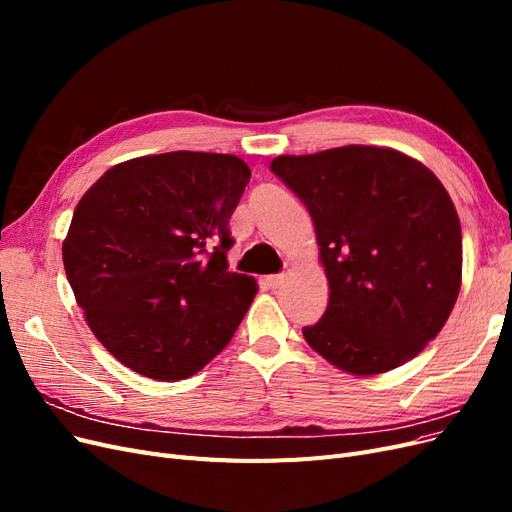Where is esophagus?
Segmentation results:
<instances>
[{
    "instance_id": "esophagus-1",
    "label": "esophagus",
    "mask_w": 512,
    "mask_h": 512,
    "mask_svg": "<svg viewBox=\"0 0 512 512\" xmlns=\"http://www.w3.org/2000/svg\"><path fill=\"white\" fill-rule=\"evenodd\" d=\"M284 282H286V275H269V277H267V284H269L271 290L282 288Z\"/></svg>"
}]
</instances>
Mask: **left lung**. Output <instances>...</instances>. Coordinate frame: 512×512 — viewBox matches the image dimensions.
Here are the masks:
<instances>
[{
	"label": "left lung",
	"mask_w": 512,
	"mask_h": 512,
	"mask_svg": "<svg viewBox=\"0 0 512 512\" xmlns=\"http://www.w3.org/2000/svg\"><path fill=\"white\" fill-rule=\"evenodd\" d=\"M271 170L312 215L331 288L305 342L354 376L414 359L461 288V224L440 179L406 153L369 145L277 156Z\"/></svg>",
	"instance_id": "1"
}]
</instances>
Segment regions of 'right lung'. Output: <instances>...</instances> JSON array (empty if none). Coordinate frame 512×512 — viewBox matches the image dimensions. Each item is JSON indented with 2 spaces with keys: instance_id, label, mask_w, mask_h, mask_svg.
Wrapping results in <instances>:
<instances>
[{
  "instance_id": "add662e5",
  "label": "right lung",
  "mask_w": 512,
  "mask_h": 512,
  "mask_svg": "<svg viewBox=\"0 0 512 512\" xmlns=\"http://www.w3.org/2000/svg\"><path fill=\"white\" fill-rule=\"evenodd\" d=\"M250 177L228 153L170 151L108 168L76 205L68 282L91 333L136 374L185 380L235 335L258 292L226 260Z\"/></svg>"
}]
</instances>
